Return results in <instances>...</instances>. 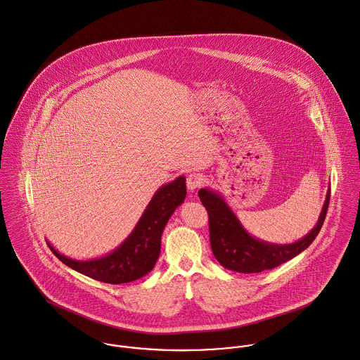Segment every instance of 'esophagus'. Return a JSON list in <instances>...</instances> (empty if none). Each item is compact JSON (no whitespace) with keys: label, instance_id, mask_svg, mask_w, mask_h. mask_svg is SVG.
Returning a JSON list of instances; mask_svg holds the SVG:
<instances>
[{"label":"esophagus","instance_id":"esophagus-1","mask_svg":"<svg viewBox=\"0 0 360 360\" xmlns=\"http://www.w3.org/2000/svg\"><path fill=\"white\" fill-rule=\"evenodd\" d=\"M201 184H202V178H201V175L198 174V172H192V174L188 175V178H186V186H188V189H189L191 192L196 191L199 186H201Z\"/></svg>","mask_w":360,"mask_h":360}]
</instances>
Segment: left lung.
<instances>
[{
  "instance_id": "obj_1",
  "label": "left lung",
  "mask_w": 360,
  "mask_h": 360,
  "mask_svg": "<svg viewBox=\"0 0 360 360\" xmlns=\"http://www.w3.org/2000/svg\"><path fill=\"white\" fill-rule=\"evenodd\" d=\"M199 198L208 212L210 243L217 261L235 272L259 274L287 262L312 244L327 214L330 189L315 228L305 238L291 244H275L252 238L221 195L210 189H200Z\"/></svg>"
}]
</instances>
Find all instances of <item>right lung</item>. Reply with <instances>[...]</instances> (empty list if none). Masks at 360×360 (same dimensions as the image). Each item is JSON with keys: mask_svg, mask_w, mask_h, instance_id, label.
Here are the masks:
<instances>
[{"mask_svg": "<svg viewBox=\"0 0 360 360\" xmlns=\"http://www.w3.org/2000/svg\"><path fill=\"white\" fill-rule=\"evenodd\" d=\"M186 198L185 176L161 186L148 204L136 226L120 245L102 258L76 261L58 252L49 243L51 251L69 268L91 279L110 284L129 283L148 275L160 255L161 235L175 208Z\"/></svg>", "mask_w": 360, "mask_h": 360, "instance_id": "1", "label": "right lung"}]
</instances>
